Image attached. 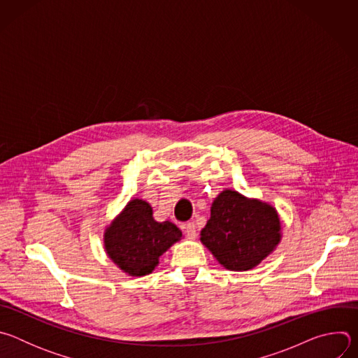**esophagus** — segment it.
Here are the masks:
<instances>
[{
	"label": "esophagus",
	"mask_w": 358,
	"mask_h": 358,
	"mask_svg": "<svg viewBox=\"0 0 358 358\" xmlns=\"http://www.w3.org/2000/svg\"><path fill=\"white\" fill-rule=\"evenodd\" d=\"M185 234L188 235V238L194 239L196 236V228H195V224L194 222H187L185 224Z\"/></svg>",
	"instance_id": "esophagus-1"
}]
</instances>
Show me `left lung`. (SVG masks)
Listing matches in <instances>:
<instances>
[{
  "label": "left lung",
  "instance_id": "left-lung-1",
  "mask_svg": "<svg viewBox=\"0 0 358 358\" xmlns=\"http://www.w3.org/2000/svg\"><path fill=\"white\" fill-rule=\"evenodd\" d=\"M278 211L268 202L224 189L213 202L201 242L228 271H249L275 250L282 238Z\"/></svg>",
  "mask_w": 358,
  "mask_h": 358
}]
</instances>
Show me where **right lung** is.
Instances as JSON below:
<instances>
[{
	"label": "right lung",
	"instance_id": "1",
	"mask_svg": "<svg viewBox=\"0 0 358 358\" xmlns=\"http://www.w3.org/2000/svg\"><path fill=\"white\" fill-rule=\"evenodd\" d=\"M182 236L170 221L152 218L150 203L134 198L105 229L108 257L127 275L144 276L155 271L162 255Z\"/></svg>",
	"mask_w": 358,
	"mask_h": 358
}]
</instances>
